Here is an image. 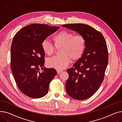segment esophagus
I'll return each instance as SVG.
<instances>
[{"instance_id": "esophagus-1", "label": "esophagus", "mask_w": 122, "mask_h": 122, "mask_svg": "<svg viewBox=\"0 0 122 122\" xmlns=\"http://www.w3.org/2000/svg\"><path fill=\"white\" fill-rule=\"evenodd\" d=\"M62 72H63V70H57V72L58 74H59Z\"/></svg>"}]
</instances>
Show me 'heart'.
Listing matches in <instances>:
<instances>
[{
  "mask_svg": "<svg viewBox=\"0 0 122 122\" xmlns=\"http://www.w3.org/2000/svg\"><path fill=\"white\" fill-rule=\"evenodd\" d=\"M52 40L57 48L61 47V54L47 60V65L50 68L58 70L63 69L67 67L71 59L77 61L84 54L86 41L85 38L82 35H74L71 32L63 30L54 35ZM41 46L43 52L47 55L50 56L54 53L55 47L48 40H43Z\"/></svg>",
  "mask_w": 122,
  "mask_h": 122,
  "instance_id": "b5f03b06",
  "label": "heart"
}]
</instances>
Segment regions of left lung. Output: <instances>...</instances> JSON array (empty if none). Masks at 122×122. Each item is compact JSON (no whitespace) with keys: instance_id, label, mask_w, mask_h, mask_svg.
Returning <instances> with one entry per match:
<instances>
[{"instance_id":"1","label":"left lung","mask_w":122,"mask_h":122,"mask_svg":"<svg viewBox=\"0 0 122 122\" xmlns=\"http://www.w3.org/2000/svg\"><path fill=\"white\" fill-rule=\"evenodd\" d=\"M62 26L77 32L86 39L84 54L67 70L69 78L66 82V90L70 97L84 100L97 92L103 81L108 62L106 42L100 32L89 25L69 24Z\"/></svg>"}]
</instances>
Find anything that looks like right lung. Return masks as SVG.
Here are the masks:
<instances>
[{
	"mask_svg": "<svg viewBox=\"0 0 122 122\" xmlns=\"http://www.w3.org/2000/svg\"><path fill=\"white\" fill-rule=\"evenodd\" d=\"M59 28L44 24H31L19 30L13 39L11 71L19 89L30 97L39 98L46 95L50 81L57 74L55 69L43 67L45 53L41 44Z\"/></svg>",
	"mask_w": 122,
	"mask_h": 122,
	"instance_id": "right-lung-1",
	"label": "right lung"
}]
</instances>
